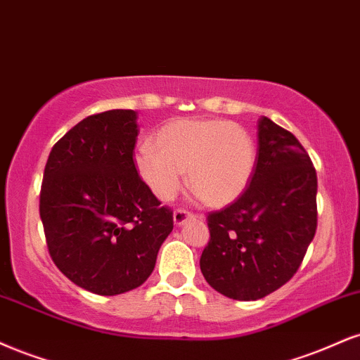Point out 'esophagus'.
Here are the masks:
<instances>
[{
  "instance_id": "esophagus-1",
  "label": "esophagus",
  "mask_w": 360,
  "mask_h": 360,
  "mask_svg": "<svg viewBox=\"0 0 360 360\" xmlns=\"http://www.w3.org/2000/svg\"><path fill=\"white\" fill-rule=\"evenodd\" d=\"M194 218H196V216L184 210H176L174 214H172V221H174L176 226H181V224H184L186 221H191Z\"/></svg>"
}]
</instances>
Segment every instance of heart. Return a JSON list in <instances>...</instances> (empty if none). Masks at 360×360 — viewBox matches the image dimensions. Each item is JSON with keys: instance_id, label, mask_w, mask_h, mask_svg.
<instances>
[{"instance_id": "b5f03b06", "label": "heart", "mask_w": 360, "mask_h": 360, "mask_svg": "<svg viewBox=\"0 0 360 360\" xmlns=\"http://www.w3.org/2000/svg\"><path fill=\"white\" fill-rule=\"evenodd\" d=\"M154 148L141 146L134 166L149 191L171 201L188 172L191 191L210 207L235 202L257 169V144L245 127L221 119L184 117L162 125Z\"/></svg>"}]
</instances>
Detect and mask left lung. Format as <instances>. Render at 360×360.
I'll return each instance as SVG.
<instances>
[{
  "instance_id": "8db88e82",
  "label": "left lung",
  "mask_w": 360,
  "mask_h": 360,
  "mask_svg": "<svg viewBox=\"0 0 360 360\" xmlns=\"http://www.w3.org/2000/svg\"><path fill=\"white\" fill-rule=\"evenodd\" d=\"M199 266L233 300H258L297 274L317 229V172L292 132L258 120V161L246 191L207 216Z\"/></svg>"
}]
</instances>
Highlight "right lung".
I'll return each instance as SVG.
<instances>
[{
    "label": "right lung",
    "mask_w": 360,
    "mask_h": 360,
    "mask_svg": "<svg viewBox=\"0 0 360 360\" xmlns=\"http://www.w3.org/2000/svg\"><path fill=\"white\" fill-rule=\"evenodd\" d=\"M137 112L86 117L53 146L43 174L40 218L58 270L97 295L149 278L172 213L139 177Z\"/></svg>",
    "instance_id": "right-lung-1"
}]
</instances>
